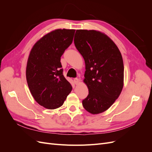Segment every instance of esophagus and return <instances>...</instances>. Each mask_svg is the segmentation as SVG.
Segmentation results:
<instances>
[{"label": "esophagus", "mask_w": 152, "mask_h": 152, "mask_svg": "<svg viewBox=\"0 0 152 152\" xmlns=\"http://www.w3.org/2000/svg\"><path fill=\"white\" fill-rule=\"evenodd\" d=\"M73 81H74V83L75 84V85H77L79 82V79H77V78H75V79H73Z\"/></svg>", "instance_id": "esophagus-1"}]
</instances>
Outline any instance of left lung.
Masks as SVG:
<instances>
[{
    "label": "left lung",
    "instance_id": "8db88e82",
    "mask_svg": "<svg viewBox=\"0 0 152 152\" xmlns=\"http://www.w3.org/2000/svg\"><path fill=\"white\" fill-rule=\"evenodd\" d=\"M74 44L86 64L84 82L89 94L82 105L92 114L102 113L113 104L123 88L121 53L107 35L93 30H77Z\"/></svg>",
    "mask_w": 152,
    "mask_h": 152
}]
</instances>
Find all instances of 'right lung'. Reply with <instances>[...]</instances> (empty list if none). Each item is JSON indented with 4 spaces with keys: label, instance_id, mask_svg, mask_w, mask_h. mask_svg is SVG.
<instances>
[{
    "label": "right lung",
    "instance_id": "right-lung-1",
    "mask_svg": "<svg viewBox=\"0 0 152 152\" xmlns=\"http://www.w3.org/2000/svg\"><path fill=\"white\" fill-rule=\"evenodd\" d=\"M75 31L54 30L38 40L30 51L26 70L27 84L36 102L48 109L60 107L72 91L60 60L72 43Z\"/></svg>",
    "mask_w": 152,
    "mask_h": 152
}]
</instances>
